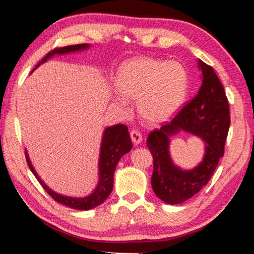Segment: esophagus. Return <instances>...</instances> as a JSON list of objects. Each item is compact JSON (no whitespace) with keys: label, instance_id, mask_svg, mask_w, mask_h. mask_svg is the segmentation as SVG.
Returning <instances> with one entry per match:
<instances>
[{"label":"esophagus","instance_id":"esophagus-1","mask_svg":"<svg viewBox=\"0 0 254 254\" xmlns=\"http://www.w3.org/2000/svg\"><path fill=\"white\" fill-rule=\"evenodd\" d=\"M130 135H131L132 142L134 143L135 145L141 143V141H142V134H141V133L137 130H132L131 133H130Z\"/></svg>","mask_w":254,"mask_h":254}]
</instances>
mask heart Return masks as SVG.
<instances>
[{
  "instance_id": "heart-1",
  "label": "heart",
  "mask_w": 254,
  "mask_h": 254,
  "mask_svg": "<svg viewBox=\"0 0 254 254\" xmlns=\"http://www.w3.org/2000/svg\"><path fill=\"white\" fill-rule=\"evenodd\" d=\"M115 87L124 97L137 98V110L145 122L158 124L168 121L183 106L188 91V74L178 62L141 57L120 68ZM115 101L126 106L123 97Z\"/></svg>"
}]
</instances>
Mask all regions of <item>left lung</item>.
I'll use <instances>...</instances> for the list:
<instances>
[{"label": "left lung", "instance_id": "1", "mask_svg": "<svg viewBox=\"0 0 254 254\" xmlns=\"http://www.w3.org/2000/svg\"><path fill=\"white\" fill-rule=\"evenodd\" d=\"M201 85L197 95L178 114L148 135L147 145L153 157L151 186L167 204H180L197 194L209 182L220 159L230 127V109L224 87L207 64L198 59ZM180 130L199 136L205 142L203 161L191 171L173 165L169 154L170 137Z\"/></svg>", "mask_w": 254, "mask_h": 254}]
</instances>
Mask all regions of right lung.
Segmentation results:
<instances>
[{"label": "right lung", "instance_id": "add662e5", "mask_svg": "<svg viewBox=\"0 0 254 254\" xmlns=\"http://www.w3.org/2000/svg\"><path fill=\"white\" fill-rule=\"evenodd\" d=\"M89 45L87 44H81V45H74V46H66L62 47V48H56L51 50L50 53L47 54L44 58L41 59V62L38 64V66H40L41 64L47 62L49 58L53 57L54 55H64V54H69L75 53V51L85 50L87 49ZM132 149V141L130 134H128L127 127L124 124H117V126L109 127L105 128L104 134H103L102 144H101V153H100V162H98V174H100V180L98 184L91 195L81 197V198H76V197H68L59 195L57 192L47 186V185L42 182L39 176L34 170L31 161H30L28 152L25 151V159H27V163L29 166L30 170L32 171V174L36 176L38 182L44 187L45 190L53 197V198L58 201V203L68 206V207L79 209V210H87L96 207V206L101 205L104 201L109 195L111 194L112 189H113V177H114V171L117 168V165L120 159L122 156L127 153Z\"/></svg>", "mask_w": 254, "mask_h": 254}]
</instances>
